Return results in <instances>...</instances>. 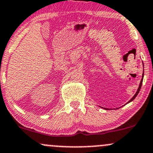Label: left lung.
I'll list each match as a JSON object with an SVG mask.
<instances>
[{
    "label": "left lung",
    "instance_id": "obj_1",
    "mask_svg": "<svg viewBox=\"0 0 153 153\" xmlns=\"http://www.w3.org/2000/svg\"><path fill=\"white\" fill-rule=\"evenodd\" d=\"M143 75H144V73H143ZM143 78H144V75H142V80H141V82H140V84H139V88H138V89H137V91L136 92V94H134V96L133 97H132L131 99V100L130 101H129L128 102H131V101H133V100H134V99L136 98V97H137V95H138V94H139V91H140V88H141V87H142V81H143Z\"/></svg>",
    "mask_w": 153,
    "mask_h": 153
}]
</instances>
